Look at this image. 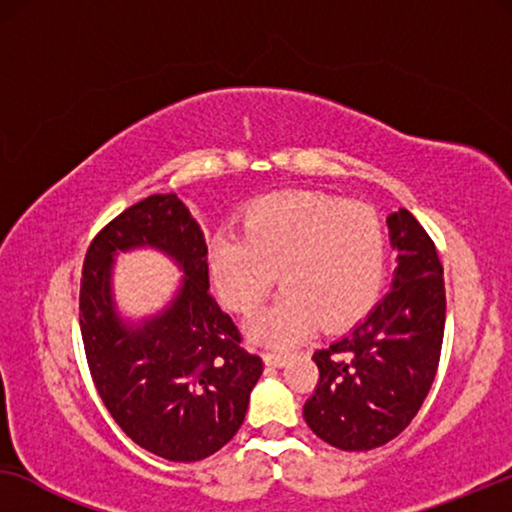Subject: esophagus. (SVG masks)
Wrapping results in <instances>:
<instances>
[{"label": "esophagus", "mask_w": 512, "mask_h": 512, "mask_svg": "<svg viewBox=\"0 0 512 512\" xmlns=\"http://www.w3.org/2000/svg\"><path fill=\"white\" fill-rule=\"evenodd\" d=\"M286 361H289V352H277V349H268L265 352V363L272 368H282Z\"/></svg>", "instance_id": "34e87169"}]
</instances>
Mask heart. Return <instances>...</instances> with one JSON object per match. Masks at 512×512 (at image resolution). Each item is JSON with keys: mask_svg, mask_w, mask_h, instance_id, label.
Masks as SVG:
<instances>
[{"mask_svg": "<svg viewBox=\"0 0 512 512\" xmlns=\"http://www.w3.org/2000/svg\"><path fill=\"white\" fill-rule=\"evenodd\" d=\"M387 242L380 216L324 193L289 191L256 200L244 235L209 240L207 265L228 310L254 314L272 286L282 296L249 326L268 347H289L314 326L342 328L375 303L384 279Z\"/></svg>", "mask_w": 512, "mask_h": 512, "instance_id": "heart-1", "label": "heart"}]
</instances>
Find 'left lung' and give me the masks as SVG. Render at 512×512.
I'll return each mask as SVG.
<instances>
[{"label": "left lung", "instance_id": "left-lung-1", "mask_svg": "<svg viewBox=\"0 0 512 512\" xmlns=\"http://www.w3.org/2000/svg\"><path fill=\"white\" fill-rule=\"evenodd\" d=\"M398 251L391 291L363 321L314 352L319 382L303 405L328 445L363 452L412 422L436 377L445 333V282L436 244L408 209L389 214Z\"/></svg>", "mask_w": 512, "mask_h": 512}]
</instances>
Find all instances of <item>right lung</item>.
Listing matches in <instances>:
<instances>
[{"instance_id": "1", "label": "right lung", "mask_w": 512, "mask_h": 512, "mask_svg": "<svg viewBox=\"0 0 512 512\" xmlns=\"http://www.w3.org/2000/svg\"><path fill=\"white\" fill-rule=\"evenodd\" d=\"M153 246L187 277L173 303L142 327L123 325L110 298L116 250ZM90 375L109 415L139 447L170 461L221 450L244 422L263 359L209 293L205 233L174 193L139 200L90 242L79 296Z\"/></svg>"}]
</instances>
